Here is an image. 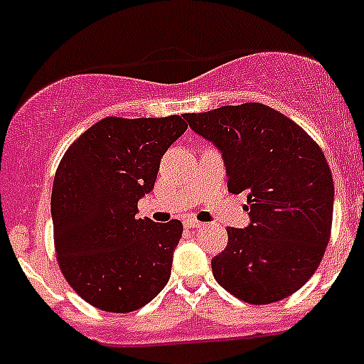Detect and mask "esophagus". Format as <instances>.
<instances>
[{
  "label": "esophagus",
  "mask_w": 364,
  "mask_h": 364,
  "mask_svg": "<svg viewBox=\"0 0 364 364\" xmlns=\"http://www.w3.org/2000/svg\"><path fill=\"white\" fill-rule=\"evenodd\" d=\"M186 227L188 228H193V230H195V228H200L202 227V221H198V220H195V218H189V220H186Z\"/></svg>",
  "instance_id": "obj_1"
}]
</instances>
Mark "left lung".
Wrapping results in <instances>:
<instances>
[{
	"label": "left lung",
	"mask_w": 364,
	"mask_h": 364,
	"mask_svg": "<svg viewBox=\"0 0 364 364\" xmlns=\"http://www.w3.org/2000/svg\"><path fill=\"white\" fill-rule=\"evenodd\" d=\"M184 117L220 148L228 191L245 193L250 210L247 228H227V248L210 261L214 279L254 306L299 291L331 240L334 182L321 148L295 121L262 103Z\"/></svg>",
	"instance_id": "left-lung-1"
}]
</instances>
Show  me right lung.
I'll use <instances>...</instances> for the list:
<instances>
[{
	"label": "right lung",
	"instance_id": "right-lung-1",
	"mask_svg": "<svg viewBox=\"0 0 364 364\" xmlns=\"http://www.w3.org/2000/svg\"><path fill=\"white\" fill-rule=\"evenodd\" d=\"M182 116H109L62 157L51 191L58 268L96 309L130 313L154 300L171 275L182 223L137 218L162 155L186 132Z\"/></svg>",
	"mask_w": 364,
	"mask_h": 364
}]
</instances>
